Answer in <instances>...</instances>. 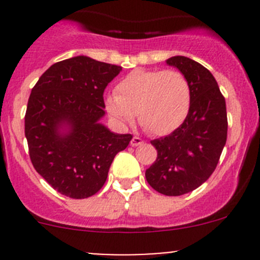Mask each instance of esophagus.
Listing matches in <instances>:
<instances>
[{
  "mask_svg": "<svg viewBox=\"0 0 260 260\" xmlns=\"http://www.w3.org/2000/svg\"><path fill=\"white\" fill-rule=\"evenodd\" d=\"M142 143H143V141L141 140L140 137H137V136H135V137L131 140V146H132V147H137V146L142 145Z\"/></svg>",
  "mask_w": 260,
  "mask_h": 260,
  "instance_id": "1",
  "label": "esophagus"
}]
</instances>
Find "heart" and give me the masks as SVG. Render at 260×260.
Returning <instances> with one entry per match:
<instances>
[{
    "label": "heart",
    "mask_w": 260,
    "mask_h": 260,
    "mask_svg": "<svg viewBox=\"0 0 260 260\" xmlns=\"http://www.w3.org/2000/svg\"><path fill=\"white\" fill-rule=\"evenodd\" d=\"M191 107V86L177 70L136 69L118 81L106 109L120 127L138 118L148 132L166 136L185 122Z\"/></svg>",
    "instance_id": "obj_1"
}]
</instances>
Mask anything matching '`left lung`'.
I'll use <instances>...</instances> for the list:
<instances>
[{
    "instance_id": "1",
    "label": "left lung",
    "mask_w": 260,
    "mask_h": 260,
    "mask_svg": "<svg viewBox=\"0 0 260 260\" xmlns=\"http://www.w3.org/2000/svg\"><path fill=\"white\" fill-rule=\"evenodd\" d=\"M166 62L190 83L191 107L176 131L151 141L157 158L146 170V180L157 192L180 196L203 185L216 169L226 143V104L205 67L186 56H172Z\"/></svg>"
}]
</instances>
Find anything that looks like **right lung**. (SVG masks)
Here are the masks:
<instances>
[{
    "label": "right lung",
    "mask_w": 260,
    "mask_h": 260,
    "mask_svg": "<svg viewBox=\"0 0 260 260\" xmlns=\"http://www.w3.org/2000/svg\"><path fill=\"white\" fill-rule=\"evenodd\" d=\"M120 70L81 55L55 62L31 90L25 114L28 154L61 195L86 199L98 192L115 154L132 140L99 123L106 114L104 89Z\"/></svg>",
    "instance_id": "1"
}]
</instances>
